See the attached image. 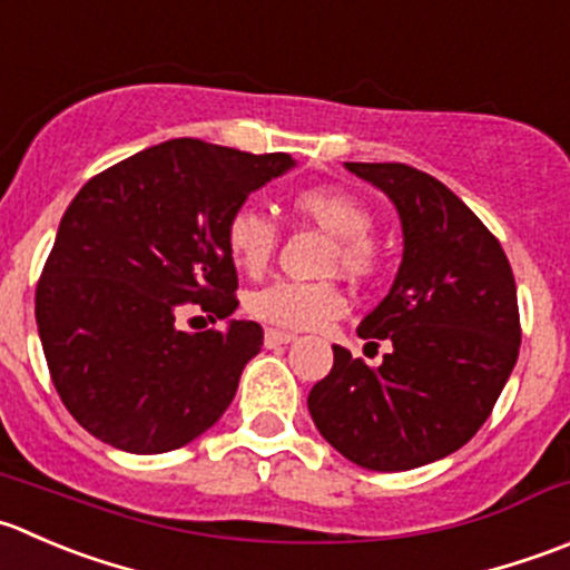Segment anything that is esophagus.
I'll return each mask as SVG.
<instances>
[{"instance_id":"34e87169","label":"esophagus","mask_w":570,"mask_h":570,"mask_svg":"<svg viewBox=\"0 0 570 570\" xmlns=\"http://www.w3.org/2000/svg\"><path fill=\"white\" fill-rule=\"evenodd\" d=\"M297 336L289 334V331H278V328H267L264 331V345L267 347H278V345H289L295 342Z\"/></svg>"}]
</instances>
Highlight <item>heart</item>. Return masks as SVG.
Segmentation results:
<instances>
[{
  "label": "heart",
  "instance_id": "heart-1",
  "mask_svg": "<svg viewBox=\"0 0 570 570\" xmlns=\"http://www.w3.org/2000/svg\"><path fill=\"white\" fill-rule=\"evenodd\" d=\"M295 217L317 225L334 236L328 267L342 269L351 278H370L379 269V247L370 239L375 217L356 195L340 186H308L297 189L289 200ZM278 225L262 208L245 203L225 223V245L239 269L256 275L273 258L278 247ZM347 308L345 295L336 284H301L275 281L247 295V314L267 325L289 331H308L342 317Z\"/></svg>",
  "mask_w": 570,
  "mask_h": 570
}]
</instances>
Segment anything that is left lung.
I'll return each instance as SVG.
<instances>
[{"label": "left lung", "instance_id": "1", "mask_svg": "<svg viewBox=\"0 0 570 570\" xmlns=\"http://www.w3.org/2000/svg\"><path fill=\"white\" fill-rule=\"evenodd\" d=\"M397 208L403 258L392 289L356 328L390 342L379 367L334 345L308 392L314 425L367 471H412L460 451L493 412L518 362L512 267L482 219L406 164H345Z\"/></svg>", "mask_w": 570, "mask_h": 570}]
</instances>
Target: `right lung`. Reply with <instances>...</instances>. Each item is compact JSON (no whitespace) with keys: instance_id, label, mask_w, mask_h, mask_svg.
<instances>
[{"instance_id":"add662e5","label":"right lung","mask_w":570,"mask_h":570,"mask_svg":"<svg viewBox=\"0 0 570 570\" xmlns=\"http://www.w3.org/2000/svg\"><path fill=\"white\" fill-rule=\"evenodd\" d=\"M292 167L286 153L173 138L77 191L38 281L36 323L55 390L88 434L164 454L223 417L262 325L189 334L175 317L189 303L219 320L236 312L225 223Z\"/></svg>"}]
</instances>
